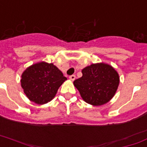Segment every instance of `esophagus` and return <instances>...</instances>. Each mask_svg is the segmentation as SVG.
Here are the masks:
<instances>
[{"label": "esophagus", "mask_w": 147, "mask_h": 147, "mask_svg": "<svg viewBox=\"0 0 147 147\" xmlns=\"http://www.w3.org/2000/svg\"><path fill=\"white\" fill-rule=\"evenodd\" d=\"M69 78H70L71 80H74L75 78H76V76H75L74 74H73V75H70V77H69Z\"/></svg>", "instance_id": "1"}]
</instances>
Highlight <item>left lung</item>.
I'll use <instances>...</instances> for the list:
<instances>
[{
  "mask_svg": "<svg viewBox=\"0 0 147 147\" xmlns=\"http://www.w3.org/2000/svg\"><path fill=\"white\" fill-rule=\"evenodd\" d=\"M74 84L85 102L94 106L105 104L114 96L120 83L117 72L106 63L91 64L82 70Z\"/></svg>",
  "mask_w": 147,
  "mask_h": 147,
  "instance_id": "obj_1",
  "label": "left lung"
}]
</instances>
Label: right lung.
<instances>
[{
	"label": "right lung",
	"mask_w": 147,
	"mask_h": 147,
	"mask_svg": "<svg viewBox=\"0 0 147 147\" xmlns=\"http://www.w3.org/2000/svg\"><path fill=\"white\" fill-rule=\"evenodd\" d=\"M67 80L53 63L45 62L30 66L21 76V86L26 96L37 104H44L55 96Z\"/></svg>",
	"instance_id": "1"
}]
</instances>
